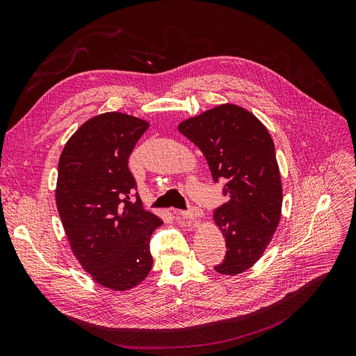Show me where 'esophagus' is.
<instances>
[{
  "label": "esophagus",
  "instance_id": "obj_1",
  "mask_svg": "<svg viewBox=\"0 0 356 356\" xmlns=\"http://www.w3.org/2000/svg\"><path fill=\"white\" fill-rule=\"evenodd\" d=\"M180 216L189 221H193L195 225H198L200 218L202 217V211L198 208H192V209H188V211H180Z\"/></svg>",
  "mask_w": 356,
  "mask_h": 356
}]
</instances>
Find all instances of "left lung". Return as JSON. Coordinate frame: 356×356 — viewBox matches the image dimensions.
Returning <instances> with one entry per match:
<instances>
[{"mask_svg": "<svg viewBox=\"0 0 356 356\" xmlns=\"http://www.w3.org/2000/svg\"><path fill=\"white\" fill-rule=\"evenodd\" d=\"M201 149L214 181L225 180L227 202L214 211L226 238V257L214 270L234 275L264 254L282 217L283 189L274 142L248 110L221 104L179 124Z\"/></svg>", "mask_w": 356, "mask_h": 356, "instance_id": "obj_1", "label": "left lung"}]
</instances>
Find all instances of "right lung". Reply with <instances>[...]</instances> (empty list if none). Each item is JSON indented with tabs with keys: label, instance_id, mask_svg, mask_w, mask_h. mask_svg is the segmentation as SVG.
<instances>
[{
	"label": "right lung",
	"instance_id": "obj_1",
	"mask_svg": "<svg viewBox=\"0 0 356 356\" xmlns=\"http://www.w3.org/2000/svg\"><path fill=\"white\" fill-rule=\"evenodd\" d=\"M149 123L124 113L89 118L65 143L58 161L57 209L72 251L98 284L138 286L152 268L149 241L163 220L147 211L127 167Z\"/></svg>",
	"mask_w": 356,
	"mask_h": 356
}]
</instances>
